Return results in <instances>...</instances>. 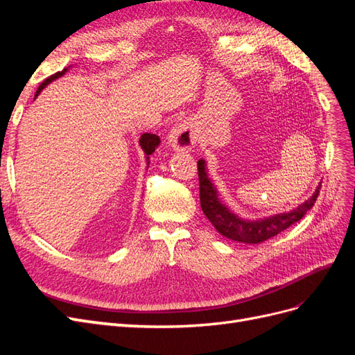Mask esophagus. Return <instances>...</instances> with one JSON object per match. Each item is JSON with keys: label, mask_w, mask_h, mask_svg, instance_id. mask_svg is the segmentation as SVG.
<instances>
[{"label": "esophagus", "mask_w": 355, "mask_h": 355, "mask_svg": "<svg viewBox=\"0 0 355 355\" xmlns=\"http://www.w3.org/2000/svg\"><path fill=\"white\" fill-rule=\"evenodd\" d=\"M168 142L175 149H191L196 145V133L189 121H180L170 130Z\"/></svg>", "instance_id": "1"}]
</instances>
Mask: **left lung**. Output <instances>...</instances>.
I'll return each instance as SVG.
<instances>
[{
	"label": "left lung",
	"mask_w": 355,
	"mask_h": 355,
	"mask_svg": "<svg viewBox=\"0 0 355 355\" xmlns=\"http://www.w3.org/2000/svg\"><path fill=\"white\" fill-rule=\"evenodd\" d=\"M198 180H200V202L201 209L207 219L216 231L230 240L245 243V244H259L262 241L275 237L277 234L283 232L293 223L302 219L306 211L313 209L321 184L317 187L313 197L305 202L299 204L296 209L288 213L274 214V216L259 219V220H244L222 204L218 198V191L211 184L206 171V161L198 159Z\"/></svg>",
	"instance_id": "left-lung-1"
}]
</instances>
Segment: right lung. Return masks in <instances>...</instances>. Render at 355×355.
Returning a JSON list of instances; mask_svg holds the SVG:
<instances>
[{"label":"right lung","mask_w":355,"mask_h":355,"mask_svg":"<svg viewBox=\"0 0 355 355\" xmlns=\"http://www.w3.org/2000/svg\"><path fill=\"white\" fill-rule=\"evenodd\" d=\"M67 72V69H63V71H59V72H56V73H53L51 77H49V78H46L44 81L41 83V85L38 87V90H37V94L35 96H38V93L46 87V85L49 84V83H51L53 80H56V78H59V77H62L63 73ZM139 144H141V146H142V149H144V153H145V155H146V159L149 158V155H151L154 151H155V148L158 146V144H159V137L157 136V135H151V133H144L142 136H141V141H139ZM149 164V163H148Z\"/></svg>","instance_id":"add662e5"}]
</instances>
